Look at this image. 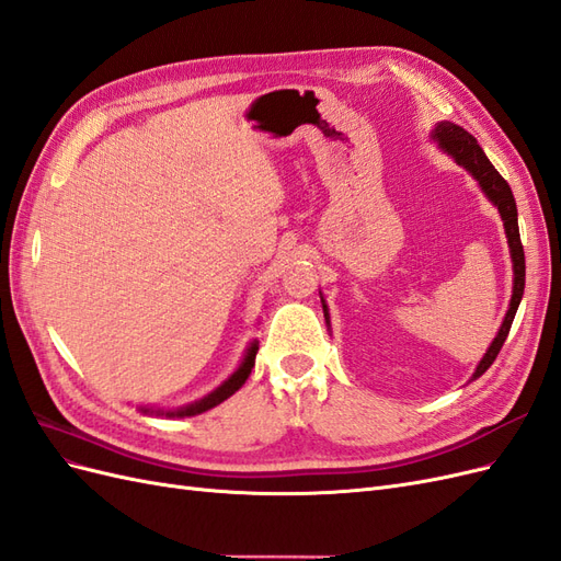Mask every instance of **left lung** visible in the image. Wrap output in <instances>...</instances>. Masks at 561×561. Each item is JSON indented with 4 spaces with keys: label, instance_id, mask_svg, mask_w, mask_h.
<instances>
[{
    "label": "left lung",
    "instance_id": "left-lung-1",
    "mask_svg": "<svg viewBox=\"0 0 561 561\" xmlns=\"http://www.w3.org/2000/svg\"><path fill=\"white\" fill-rule=\"evenodd\" d=\"M433 138L439 142V147H443L458 165H463L466 171L480 182L486 198L499 208V213L503 217L507 245H511V254H513L515 283H513L511 309H507V313L503 318V325H501L496 339L491 342V346L484 353V358L480 360L478 369H474L472 379H478L491 367V363L496 360V355H499L501 346L505 344V339H507V332H511V325H513L517 307H519L522 295H524V271H526V266H524V248H522V241H519V227H517V206H515V196H513L511 184H507L501 178L496 168L491 165V161L484 157L482 147L478 145V140H474L468 130H463L461 126H456L451 122H439L433 130ZM322 311H325V318H328L325 304H322Z\"/></svg>",
    "mask_w": 561,
    "mask_h": 561
}]
</instances>
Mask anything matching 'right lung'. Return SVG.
Returning a JSON list of instances; mask_svg holds the SVG:
<instances>
[{"mask_svg": "<svg viewBox=\"0 0 561 561\" xmlns=\"http://www.w3.org/2000/svg\"><path fill=\"white\" fill-rule=\"evenodd\" d=\"M257 342H252L250 344V348H248V353H245V358H243V363H241V367L233 371V375L219 386V388H215L210 396H206V398H201L198 402H192V404H186V407H182V410H178V412H165V416H196V414H203V412H208V410H213V407H217L219 402H225L229 396H233L236 390H239L243 383H245V379L250 377V371H252V367H254V355H257ZM142 412H149V410H142ZM159 414H163V412H159Z\"/></svg>", "mask_w": 561, "mask_h": 561, "instance_id": "1", "label": "right lung"}]
</instances>
